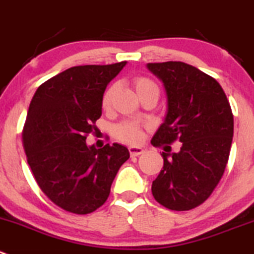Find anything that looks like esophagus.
Returning a JSON list of instances; mask_svg holds the SVG:
<instances>
[{"label":"esophagus","mask_w":254,"mask_h":254,"mask_svg":"<svg viewBox=\"0 0 254 254\" xmlns=\"http://www.w3.org/2000/svg\"><path fill=\"white\" fill-rule=\"evenodd\" d=\"M143 152H144V149L142 148V147H138V146H131V147H129V153H131L132 157L139 156V154H142Z\"/></svg>","instance_id":"1"}]
</instances>
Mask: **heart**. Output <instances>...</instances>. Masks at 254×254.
<instances>
[{"label":"heart","instance_id":"heart-1","mask_svg":"<svg viewBox=\"0 0 254 254\" xmlns=\"http://www.w3.org/2000/svg\"><path fill=\"white\" fill-rule=\"evenodd\" d=\"M133 86L139 97L149 92H154L157 95L159 92L158 86L151 78H148V77H134ZM116 91H117V84L113 83L103 93L102 107L105 110L110 108ZM115 136L121 142H125V143L128 144H136L142 138V127L138 122H134V121H125V122H121L120 125H117L115 127Z\"/></svg>","mask_w":254,"mask_h":254}]
</instances>
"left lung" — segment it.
<instances>
[{"mask_svg":"<svg viewBox=\"0 0 254 254\" xmlns=\"http://www.w3.org/2000/svg\"><path fill=\"white\" fill-rule=\"evenodd\" d=\"M163 83L167 112L153 146L181 142L178 152L163 147V168L152 182L154 199L172 211L203 203L221 181L233 137V115L221 84L185 62L147 64Z\"/></svg>","mask_w":254,"mask_h":254,"instance_id":"1","label":"left lung"}]
</instances>
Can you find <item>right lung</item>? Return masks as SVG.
<instances>
[{"label": "right lung", "instance_id": "1", "mask_svg": "<svg viewBox=\"0 0 254 254\" xmlns=\"http://www.w3.org/2000/svg\"><path fill=\"white\" fill-rule=\"evenodd\" d=\"M126 64L71 67L41 84L31 101L22 132L27 162L42 192L64 211L100 208L129 158L122 144L97 149L86 142L102 115L106 87Z\"/></svg>", "mask_w": 254, "mask_h": 254}]
</instances>
